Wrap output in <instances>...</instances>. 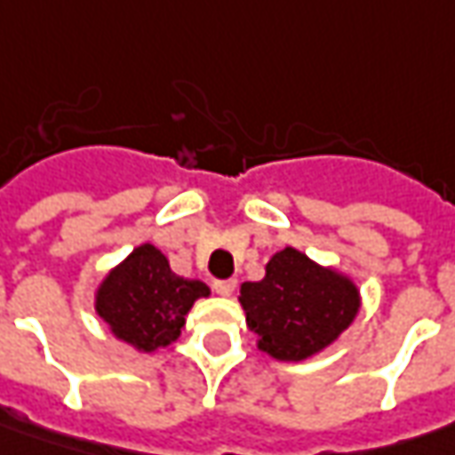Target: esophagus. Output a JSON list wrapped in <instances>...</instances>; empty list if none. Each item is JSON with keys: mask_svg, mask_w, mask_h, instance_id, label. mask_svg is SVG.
<instances>
[{"mask_svg": "<svg viewBox=\"0 0 455 455\" xmlns=\"http://www.w3.org/2000/svg\"><path fill=\"white\" fill-rule=\"evenodd\" d=\"M236 290V279H216L213 282V291L221 294V297H231Z\"/></svg>", "mask_w": 455, "mask_h": 455, "instance_id": "obj_1", "label": "esophagus"}]
</instances>
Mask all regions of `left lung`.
Wrapping results in <instances>:
<instances>
[{"label": "left lung", "mask_w": 455, "mask_h": 455, "mask_svg": "<svg viewBox=\"0 0 455 455\" xmlns=\"http://www.w3.org/2000/svg\"><path fill=\"white\" fill-rule=\"evenodd\" d=\"M239 299L259 335V350L276 360L320 353L355 320L360 307L350 279L322 269L291 246L272 257L261 282H243Z\"/></svg>", "instance_id": "obj_1"}]
</instances>
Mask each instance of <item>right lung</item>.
Here are the masks:
<instances>
[{"label":"right lung","instance_id":"1","mask_svg":"<svg viewBox=\"0 0 455 455\" xmlns=\"http://www.w3.org/2000/svg\"><path fill=\"white\" fill-rule=\"evenodd\" d=\"M198 297H209L204 282L173 275L168 259L143 243L100 284L98 315L120 339L150 353L180 335Z\"/></svg>","mask_w":455,"mask_h":455}]
</instances>
